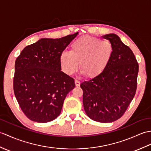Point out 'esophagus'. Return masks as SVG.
<instances>
[{"label": "esophagus", "mask_w": 151, "mask_h": 151, "mask_svg": "<svg viewBox=\"0 0 151 151\" xmlns=\"http://www.w3.org/2000/svg\"><path fill=\"white\" fill-rule=\"evenodd\" d=\"M75 86H76V87H78V86H80V81H78V80H75Z\"/></svg>", "instance_id": "obj_1"}]
</instances>
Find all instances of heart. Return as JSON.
I'll list each match as a JSON object with an SVG mask.
<instances>
[{
    "label": "heart",
    "instance_id": "b5f03b06",
    "mask_svg": "<svg viewBox=\"0 0 151 151\" xmlns=\"http://www.w3.org/2000/svg\"><path fill=\"white\" fill-rule=\"evenodd\" d=\"M113 52L112 43L108 40L86 36L75 40L70 51H63L60 56L62 69L72 75L78 67L87 77L96 76L107 67Z\"/></svg>",
    "mask_w": 151,
    "mask_h": 151
}]
</instances>
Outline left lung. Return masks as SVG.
<instances>
[{
    "label": "left lung",
    "instance_id": "obj_1",
    "mask_svg": "<svg viewBox=\"0 0 151 151\" xmlns=\"http://www.w3.org/2000/svg\"><path fill=\"white\" fill-rule=\"evenodd\" d=\"M113 47L111 58L100 75L83 82V104L93 120L108 123L121 118L137 88L138 63L133 52L116 35L102 36Z\"/></svg>",
    "mask_w": 151,
    "mask_h": 151
}]
</instances>
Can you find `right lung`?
I'll return each instance as SVG.
<instances>
[{
	"instance_id": "obj_1",
	"label": "right lung",
	"mask_w": 151,
	"mask_h": 151,
	"mask_svg": "<svg viewBox=\"0 0 151 151\" xmlns=\"http://www.w3.org/2000/svg\"><path fill=\"white\" fill-rule=\"evenodd\" d=\"M78 33L42 38L24 47L17 58L14 93L29 120L46 123L60 114L66 96L75 85L73 78L60 71V56Z\"/></svg>"
}]
</instances>
